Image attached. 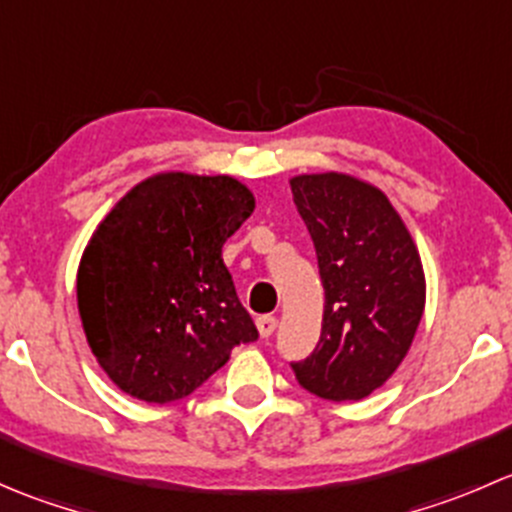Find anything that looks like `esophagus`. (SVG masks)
I'll return each mask as SVG.
<instances>
[{
  "mask_svg": "<svg viewBox=\"0 0 512 512\" xmlns=\"http://www.w3.org/2000/svg\"><path fill=\"white\" fill-rule=\"evenodd\" d=\"M277 329V317H272V314H262V317H257V332H260V337H272V332Z\"/></svg>",
  "mask_w": 512,
  "mask_h": 512,
  "instance_id": "1",
  "label": "esophagus"
}]
</instances>
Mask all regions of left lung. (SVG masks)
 I'll return each instance as SVG.
<instances>
[{
    "label": "left lung",
    "instance_id": "1",
    "mask_svg": "<svg viewBox=\"0 0 512 512\" xmlns=\"http://www.w3.org/2000/svg\"><path fill=\"white\" fill-rule=\"evenodd\" d=\"M317 250L322 337L292 361L299 386L327 401H359L404 361L423 314L426 280L404 220L374 185L342 173L289 180Z\"/></svg>",
    "mask_w": 512,
    "mask_h": 512
}]
</instances>
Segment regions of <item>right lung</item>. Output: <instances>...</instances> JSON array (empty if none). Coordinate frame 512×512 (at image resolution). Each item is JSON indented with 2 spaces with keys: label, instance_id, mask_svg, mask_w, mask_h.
Masks as SVG:
<instances>
[{
  "label": "right lung",
  "instance_id": "right-lung-1",
  "mask_svg": "<svg viewBox=\"0 0 512 512\" xmlns=\"http://www.w3.org/2000/svg\"><path fill=\"white\" fill-rule=\"evenodd\" d=\"M255 210L230 175L160 173L106 215L76 277L89 347L108 379L148 404L185 399L255 342L223 245Z\"/></svg>",
  "mask_w": 512,
  "mask_h": 512
}]
</instances>
